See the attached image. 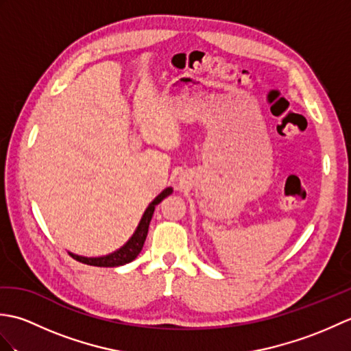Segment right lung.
I'll use <instances>...</instances> for the list:
<instances>
[{
    "instance_id": "obj_1",
    "label": "right lung",
    "mask_w": 351,
    "mask_h": 351,
    "mask_svg": "<svg viewBox=\"0 0 351 351\" xmlns=\"http://www.w3.org/2000/svg\"><path fill=\"white\" fill-rule=\"evenodd\" d=\"M171 191L173 189L167 187L166 190H162L158 196H156L149 206L146 208V211L143 214V217H141L138 226L136 229V232L132 234V237L130 238L128 241H126L121 249H117L116 252L110 253V255L106 256H98V258H87V256H80L75 255V253H71L69 255L80 261V263L87 264V265H95V267H119V265H125L131 263V261L136 259L138 256V253L143 249V244L145 240L147 237V229H149V223L152 220V215L155 211V206L158 205L164 197H167L169 195H171Z\"/></svg>"
}]
</instances>
